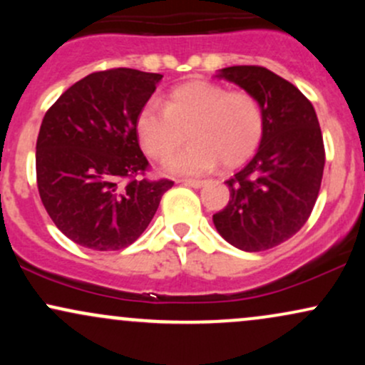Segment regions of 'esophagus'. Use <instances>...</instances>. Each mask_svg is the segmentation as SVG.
<instances>
[{"instance_id": "obj_1", "label": "esophagus", "mask_w": 365, "mask_h": 365, "mask_svg": "<svg viewBox=\"0 0 365 365\" xmlns=\"http://www.w3.org/2000/svg\"><path fill=\"white\" fill-rule=\"evenodd\" d=\"M183 185L187 187H192V188H200L206 185V182H202V180H182Z\"/></svg>"}]
</instances>
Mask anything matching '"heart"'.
<instances>
[{
	"mask_svg": "<svg viewBox=\"0 0 365 365\" xmlns=\"http://www.w3.org/2000/svg\"><path fill=\"white\" fill-rule=\"evenodd\" d=\"M192 142L171 158L165 170L180 177H199L217 163L238 166L254 154L264 133V111L255 96L195 81L171 91L166 108L150 101L137 116V133L150 158L165 159L181 143Z\"/></svg>",
	"mask_w": 365,
	"mask_h": 365,
	"instance_id": "heart-1",
	"label": "heart"
}]
</instances>
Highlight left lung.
I'll list each match as a JSON object with an SVG mask.
<instances>
[{
  "label": "left lung",
  "mask_w": 365,
  "mask_h": 365,
  "mask_svg": "<svg viewBox=\"0 0 365 365\" xmlns=\"http://www.w3.org/2000/svg\"><path fill=\"white\" fill-rule=\"evenodd\" d=\"M215 77L257 98L264 133L254 158L226 182L230 200L212 223L237 249H273L302 228L319 194L324 144L317 115L293 83L262 66H228Z\"/></svg>",
  "instance_id": "8db88e82"
}]
</instances>
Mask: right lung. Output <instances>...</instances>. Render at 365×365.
<instances>
[{
    "instance_id": "right-lung-1",
    "label": "right lung",
    "mask_w": 365,
    "mask_h": 365,
    "mask_svg": "<svg viewBox=\"0 0 365 365\" xmlns=\"http://www.w3.org/2000/svg\"><path fill=\"white\" fill-rule=\"evenodd\" d=\"M161 78L133 68L91 73L44 115L36 144L37 188L53 223L75 244L92 250L132 245L173 187L171 180L137 178L149 165L137 116Z\"/></svg>"
}]
</instances>
